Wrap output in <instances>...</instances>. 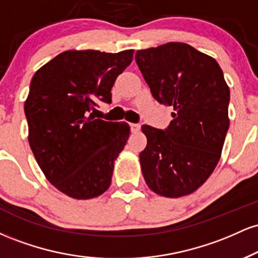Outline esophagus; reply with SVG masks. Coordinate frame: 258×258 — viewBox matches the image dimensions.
Instances as JSON below:
<instances>
[{"mask_svg":"<svg viewBox=\"0 0 258 258\" xmlns=\"http://www.w3.org/2000/svg\"><path fill=\"white\" fill-rule=\"evenodd\" d=\"M130 127H131V131L133 133H137L141 130V125L139 123H130Z\"/></svg>","mask_w":258,"mask_h":258,"instance_id":"obj_1","label":"esophagus"}]
</instances>
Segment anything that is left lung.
Masks as SVG:
<instances>
[{"instance_id":"8db88e82","label":"left lung","mask_w":258,"mask_h":258,"mask_svg":"<svg viewBox=\"0 0 258 258\" xmlns=\"http://www.w3.org/2000/svg\"><path fill=\"white\" fill-rule=\"evenodd\" d=\"M136 61L153 97L173 106L165 130L143 125L142 173L154 193L179 198L214 172L228 128L229 87L217 61L182 42L139 49Z\"/></svg>"}]
</instances>
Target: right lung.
<instances>
[{
    "label": "right lung",
    "mask_w": 258,
    "mask_h": 258,
    "mask_svg": "<svg viewBox=\"0 0 258 258\" xmlns=\"http://www.w3.org/2000/svg\"><path fill=\"white\" fill-rule=\"evenodd\" d=\"M133 52L65 51L31 80L24 104L29 144L46 178L68 197L92 199L110 186L130 126L88 114L97 100L111 103V87Z\"/></svg>",
    "instance_id": "right-lung-1"
}]
</instances>
